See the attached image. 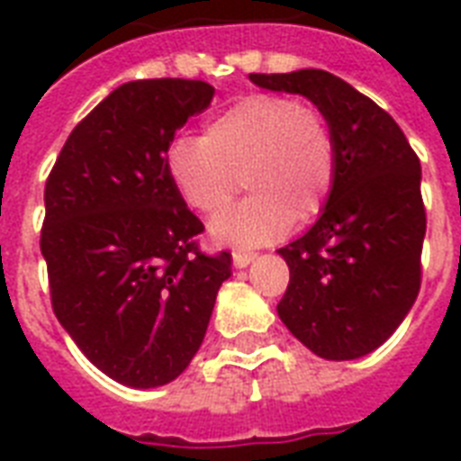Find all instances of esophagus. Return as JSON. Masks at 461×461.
<instances>
[{
	"mask_svg": "<svg viewBox=\"0 0 461 461\" xmlns=\"http://www.w3.org/2000/svg\"><path fill=\"white\" fill-rule=\"evenodd\" d=\"M253 258H256V253L246 251V249H234V251H231V260H234V266L237 267H246Z\"/></svg>",
	"mask_w": 461,
	"mask_h": 461,
	"instance_id": "esophagus-1",
	"label": "esophagus"
}]
</instances>
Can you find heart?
<instances>
[{"label":"heart","mask_w":461,"mask_h":461,"mask_svg":"<svg viewBox=\"0 0 461 461\" xmlns=\"http://www.w3.org/2000/svg\"><path fill=\"white\" fill-rule=\"evenodd\" d=\"M188 208L212 217L244 186L251 195L210 224L217 244H273L321 215L337 181V143L328 117L292 95L253 93L212 117L201 139L174 140L167 155Z\"/></svg>","instance_id":"1"}]
</instances>
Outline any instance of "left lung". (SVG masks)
Listing matches in <instances>:
<instances>
[{"label":"left lung","instance_id":"left-lung-1","mask_svg":"<svg viewBox=\"0 0 461 461\" xmlns=\"http://www.w3.org/2000/svg\"><path fill=\"white\" fill-rule=\"evenodd\" d=\"M249 78L308 97L337 143L328 205L302 239L280 249L289 285L277 313L321 358L366 357L400 328L421 287V162L385 110L328 71Z\"/></svg>","mask_w":461,"mask_h":461}]
</instances>
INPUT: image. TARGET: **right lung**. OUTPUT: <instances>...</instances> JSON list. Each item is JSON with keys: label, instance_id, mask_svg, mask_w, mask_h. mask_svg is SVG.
<instances>
[{"label": "right lung", "instance_id": "add662e5", "mask_svg": "<svg viewBox=\"0 0 461 461\" xmlns=\"http://www.w3.org/2000/svg\"><path fill=\"white\" fill-rule=\"evenodd\" d=\"M212 95L205 81L124 83L71 131L47 176L40 251L54 315L122 385L184 373L231 275L230 253L198 249L205 227L167 169L176 129Z\"/></svg>", "mask_w": 461, "mask_h": 461}]
</instances>
